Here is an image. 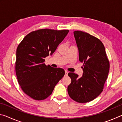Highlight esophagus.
I'll list each match as a JSON object with an SVG mask.
<instances>
[{"label":"esophagus","instance_id":"1","mask_svg":"<svg viewBox=\"0 0 122 122\" xmlns=\"http://www.w3.org/2000/svg\"><path fill=\"white\" fill-rule=\"evenodd\" d=\"M68 73V71L67 70H65V74H66V75H67Z\"/></svg>","mask_w":122,"mask_h":122}]
</instances>
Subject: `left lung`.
Here are the masks:
<instances>
[{"label": "left lung", "instance_id": "left-lung-1", "mask_svg": "<svg viewBox=\"0 0 122 122\" xmlns=\"http://www.w3.org/2000/svg\"><path fill=\"white\" fill-rule=\"evenodd\" d=\"M79 52V60L83 63L82 77L74 73L68 75L71 83L68 86L69 96L76 102H90L100 95L108 78L110 68L106 49L100 39L88 33L74 32Z\"/></svg>", "mask_w": 122, "mask_h": 122}]
</instances>
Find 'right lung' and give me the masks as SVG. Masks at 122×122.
Wrapping results in <instances>:
<instances>
[{
  "mask_svg": "<svg viewBox=\"0 0 122 122\" xmlns=\"http://www.w3.org/2000/svg\"><path fill=\"white\" fill-rule=\"evenodd\" d=\"M69 30L40 29L31 32L16 49L15 73L23 92L36 100L51 95L55 86L65 75L64 69L44 63L67 36Z\"/></svg>",
  "mask_w": 122,
  "mask_h": 122,
  "instance_id": "obj_1",
  "label": "right lung"
}]
</instances>
